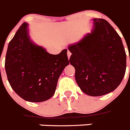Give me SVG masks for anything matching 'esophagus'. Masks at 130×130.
Segmentation results:
<instances>
[{"mask_svg":"<svg viewBox=\"0 0 130 130\" xmlns=\"http://www.w3.org/2000/svg\"><path fill=\"white\" fill-rule=\"evenodd\" d=\"M71 52H70V51H68L67 52V55H68V59H70V56H71Z\"/></svg>","mask_w":130,"mask_h":130,"instance_id":"34e87169","label":"esophagus"}]
</instances>
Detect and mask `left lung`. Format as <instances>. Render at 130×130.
I'll use <instances>...</instances> for the list:
<instances>
[{"label":"left lung","instance_id":"left-lung-1","mask_svg":"<svg viewBox=\"0 0 130 130\" xmlns=\"http://www.w3.org/2000/svg\"><path fill=\"white\" fill-rule=\"evenodd\" d=\"M68 48L75 79L84 93L103 96L120 84L126 69V54L120 36L108 21L93 19L91 32Z\"/></svg>","mask_w":130,"mask_h":130}]
</instances>
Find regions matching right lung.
<instances>
[{
  "mask_svg": "<svg viewBox=\"0 0 130 130\" xmlns=\"http://www.w3.org/2000/svg\"><path fill=\"white\" fill-rule=\"evenodd\" d=\"M66 49L48 53L30 39L28 24L24 22L10 41L5 70L10 85L20 98L30 102L48 100L54 94L58 80L69 64Z\"/></svg>",
  "mask_w": 130,
  "mask_h": 130,
  "instance_id": "1",
  "label": "right lung"
}]
</instances>
